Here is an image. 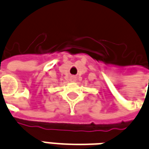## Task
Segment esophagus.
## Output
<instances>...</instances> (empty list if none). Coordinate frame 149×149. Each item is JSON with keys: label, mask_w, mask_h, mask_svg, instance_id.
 <instances>
[{"label": "esophagus", "mask_w": 149, "mask_h": 149, "mask_svg": "<svg viewBox=\"0 0 149 149\" xmlns=\"http://www.w3.org/2000/svg\"><path fill=\"white\" fill-rule=\"evenodd\" d=\"M76 80H77V78L75 77H71V79H70L71 81H76Z\"/></svg>", "instance_id": "esophagus-1"}]
</instances>
